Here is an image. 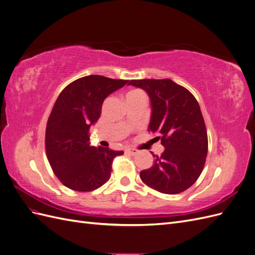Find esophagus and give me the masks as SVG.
Returning a JSON list of instances; mask_svg holds the SVG:
<instances>
[{
    "instance_id": "esophagus-1",
    "label": "esophagus",
    "mask_w": 255,
    "mask_h": 255,
    "mask_svg": "<svg viewBox=\"0 0 255 255\" xmlns=\"http://www.w3.org/2000/svg\"><path fill=\"white\" fill-rule=\"evenodd\" d=\"M126 152H127V153H129V154H132V155H136V154L138 153V150L132 149V148H128V149H126Z\"/></svg>"
}]
</instances>
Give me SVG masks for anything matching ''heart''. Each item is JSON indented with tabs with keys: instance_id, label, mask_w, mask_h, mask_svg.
<instances>
[{
	"instance_id": "1",
	"label": "heart",
	"mask_w": 255,
	"mask_h": 255,
	"mask_svg": "<svg viewBox=\"0 0 255 255\" xmlns=\"http://www.w3.org/2000/svg\"><path fill=\"white\" fill-rule=\"evenodd\" d=\"M138 95H143V92L140 90H129L128 94L126 95V98L128 97H133V96H138Z\"/></svg>"
}]
</instances>
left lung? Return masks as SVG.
I'll return each mask as SVG.
<instances>
[{
    "label": "left lung",
    "mask_w": 255,
    "mask_h": 255,
    "mask_svg": "<svg viewBox=\"0 0 255 255\" xmlns=\"http://www.w3.org/2000/svg\"><path fill=\"white\" fill-rule=\"evenodd\" d=\"M151 102L149 132L158 135L164 152L140 172L149 187L168 195L186 190L201 174L207 154V133L199 103L186 88L169 79L133 80ZM154 138V139H155Z\"/></svg>",
    "instance_id": "obj_1"
}]
</instances>
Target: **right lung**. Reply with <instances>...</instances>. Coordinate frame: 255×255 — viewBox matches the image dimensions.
<instances>
[{"mask_svg":"<svg viewBox=\"0 0 255 255\" xmlns=\"http://www.w3.org/2000/svg\"><path fill=\"white\" fill-rule=\"evenodd\" d=\"M128 81L88 75L69 84L53 106L45 129V151L58 180L75 191H91L110 180L112 164L123 151L92 146L89 129L104 99Z\"/></svg>","mask_w":255,"mask_h":255,"instance_id":"add662e5","label":"right lung"}]
</instances>
